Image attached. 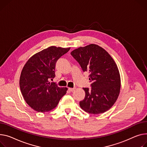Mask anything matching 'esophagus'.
<instances>
[{"label":"esophagus","instance_id":"34e87169","mask_svg":"<svg viewBox=\"0 0 147 147\" xmlns=\"http://www.w3.org/2000/svg\"><path fill=\"white\" fill-rule=\"evenodd\" d=\"M76 89V88H68V90L70 92H73Z\"/></svg>","mask_w":147,"mask_h":147}]
</instances>
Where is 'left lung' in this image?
<instances>
[{"mask_svg":"<svg viewBox=\"0 0 147 147\" xmlns=\"http://www.w3.org/2000/svg\"><path fill=\"white\" fill-rule=\"evenodd\" d=\"M71 55L82 70L89 73L91 88H83L86 95L82 108L91 114L109 110L116 101L121 89L120 74L111 56L102 47L90 44L76 49Z\"/></svg>","mask_w":147,"mask_h":147,"instance_id":"left-lung-1","label":"left lung"}]
</instances>
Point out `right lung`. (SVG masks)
<instances>
[{"label":"right lung","instance_id":"obj_1","mask_svg":"<svg viewBox=\"0 0 147 147\" xmlns=\"http://www.w3.org/2000/svg\"><path fill=\"white\" fill-rule=\"evenodd\" d=\"M52 46L39 52L28 60L21 72L19 86L27 104L38 112L51 111L57 106L67 88L54 82L56 63L70 50Z\"/></svg>","mask_w":147,"mask_h":147}]
</instances>
